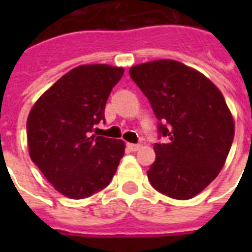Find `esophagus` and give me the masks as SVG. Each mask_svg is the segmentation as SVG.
<instances>
[{"mask_svg":"<svg viewBox=\"0 0 252 252\" xmlns=\"http://www.w3.org/2000/svg\"><path fill=\"white\" fill-rule=\"evenodd\" d=\"M127 149L130 151H137L140 148H141V145H137V144H127Z\"/></svg>","mask_w":252,"mask_h":252,"instance_id":"obj_1","label":"esophagus"}]
</instances>
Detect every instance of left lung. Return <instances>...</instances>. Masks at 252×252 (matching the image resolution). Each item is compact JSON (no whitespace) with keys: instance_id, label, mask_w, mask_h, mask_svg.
<instances>
[{"instance_id":"obj_1","label":"left lung","mask_w":252,"mask_h":252,"mask_svg":"<svg viewBox=\"0 0 252 252\" xmlns=\"http://www.w3.org/2000/svg\"><path fill=\"white\" fill-rule=\"evenodd\" d=\"M148 97L168 144H155L148 170L151 186L174 199H190L216 179L226 162L235 121L223 94L206 75L177 60L130 68Z\"/></svg>"}]
</instances>
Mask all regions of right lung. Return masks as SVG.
<instances>
[{
    "mask_svg": "<svg viewBox=\"0 0 252 252\" xmlns=\"http://www.w3.org/2000/svg\"><path fill=\"white\" fill-rule=\"evenodd\" d=\"M124 68L75 66L40 95L26 122L31 160L60 194L83 199L106 188L125 154L122 140L95 136Z\"/></svg>",
    "mask_w": 252,
    "mask_h": 252,
    "instance_id": "right-lung-1",
    "label": "right lung"
}]
</instances>
